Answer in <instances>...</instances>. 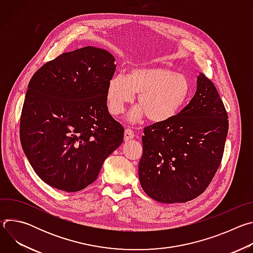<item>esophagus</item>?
I'll return each instance as SVG.
<instances>
[{
    "instance_id": "1",
    "label": "esophagus",
    "mask_w": 253,
    "mask_h": 253,
    "mask_svg": "<svg viewBox=\"0 0 253 253\" xmlns=\"http://www.w3.org/2000/svg\"><path fill=\"white\" fill-rule=\"evenodd\" d=\"M134 138V133L132 130L130 129H126L125 132H124V141L125 142H128L130 140H132Z\"/></svg>"
}]
</instances>
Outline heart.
I'll list each match as a JSON object with an SVG mask.
<instances>
[{"label": "heart", "instance_id": "heart-1", "mask_svg": "<svg viewBox=\"0 0 253 253\" xmlns=\"http://www.w3.org/2000/svg\"><path fill=\"white\" fill-rule=\"evenodd\" d=\"M135 94L140 106L129 114L130 123H139L146 116L156 124L174 119L185 106L191 94L187 77L161 66L135 67L125 77L113 76L107 83L106 104L109 112L120 115L130 105Z\"/></svg>", "mask_w": 253, "mask_h": 253}]
</instances>
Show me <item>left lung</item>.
<instances>
[{
    "label": "left lung",
    "mask_w": 253,
    "mask_h": 253,
    "mask_svg": "<svg viewBox=\"0 0 253 253\" xmlns=\"http://www.w3.org/2000/svg\"><path fill=\"white\" fill-rule=\"evenodd\" d=\"M190 103L174 119L144 129L138 174L145 193L162 203L186 202L209 185L228 133V117L213 83L202 73Z\"/></svg>",
    "instance_id": "1"
}]
</instances>
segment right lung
<instances>
[{
    "instance_id": "right-lung-1",
    "label": "right lung",
    "mask_w": 253,
    "mask_h": 253,
    "mask_svg": "<svg viewBox=\"0 0 253 253\" xmlns=\"http://www.w3.org/2000/svg\"><path fill=\"white\" fill-rule=\"evenodd\" d=\"M115 68L111 53L88 46L61 54L31 78L20 138L28 161L48 185L66 192L84 189L122 144L124 128L106 104Z\"/></svg>"
}]
</instances>
